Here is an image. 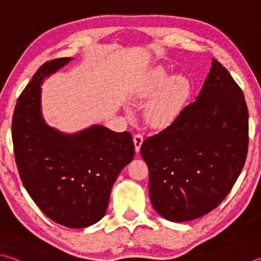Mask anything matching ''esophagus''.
<instances>
[{
  "label": "esophagus",
  "instance_id": "34e87169",
  "mask_svg": "<svg viewBox=\"0 0 261 261\" xmlns=\"http://www.w3.org/2000/svg\"><path fill=\"white\" fill-rule=\"evenodd\" d=\"M143 141H144L143 135L137 134V135L134 136V143H135V147H136V151H137V153H139L140 147H141V145H143Z\"/></svg>",
  "mask_w": 261,
  "mask_h": 261
}]
</instances>
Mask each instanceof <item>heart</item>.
Wrapping results in <instances>:
<instances>
[{
    "mask_svg": "<svg viewBox=\"0 0 261 261\" xmlns=\"http://www.w3.org/2000/svg\"><path fill=\"white\" fill-rule=\"evenodd\" d=\"M188 80L173 76L164 67L151 69L143 85L136 90V98L147 101L144 108L146 123L154 127L167 126L181 113L189 96Z\"/></svg>",
    "mask_w": 261,
    "mask_h": 261,
    "instance_id": "obj_1",
    "label": "heart"
}]
</instances>
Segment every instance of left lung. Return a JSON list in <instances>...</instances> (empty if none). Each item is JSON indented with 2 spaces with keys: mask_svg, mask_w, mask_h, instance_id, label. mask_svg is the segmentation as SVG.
Listing matches in <instances>:
<instances>
[{
  "mask_svg": "<svg viewBox=\"0 0 261 261\" xmlns=\"http://www.w3.org/2000/svg\"><path fill=\"white\" fill-rule=\"evenodd\" d=\"M248 117L242 90L212 59L195 101L141 145L150 202L160 216L174 222L194 220L224 201L245 162Z\"/></svg>",
  "mask_w": 261,
  "mask_h": 261,
  "instance_id": "left-lung-1",
  "label": "left lung"
}]
</instances>
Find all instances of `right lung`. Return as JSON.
Wrapping results in <instances>:
<instances>
[{"instance_id":"right-lung-1","label":"right lung","mask_w":261,"mask_h":261,"mask_svg":"<svg viewBox=\"0 0 261 261\" xmlns=\"http://www.w3.org/2000/svg\"><path fill=\"white\" fill-rule=\"evenodd\" d=\"M73 58L41 66L18 98L12 141L26 191L44 215L69 228L105 216L113 185L135 156L130 132L94 124L75 134L50 126L42 114L41 85Z\"/></svg>"}]
</instances>
